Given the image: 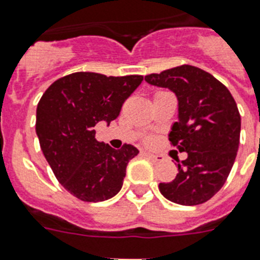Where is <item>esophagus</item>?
<instances>
[{
  "label": "esophagus",
  "instance_id": "1",
  "mask_svg": "<svg viewBox=\"0 0 260 260\" xmlns=\"http://www.w3.org/2000/svg\"><path fill=\"white\" fill-rule=\"evenodd\" d=\"M143 156H145V157H148V159L153 160V161H160V160L163 159L160 155H153V153H151V152H143Z\"/></svg>",
  "mask_w": 260,
  "mask_h": 260
}]
</instances>
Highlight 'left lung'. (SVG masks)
<instances>
[{"instance_id":"1","label":"left lung","mask_w":260,"mask_h":260,"mask_svg":"<svg viewBox=\"0 0 260 260\" xmlns=\"http://www.w3.org/2000/svg\"><path fill=\"white\" fill-rule=\"evenodd\" d=\"M145 81L178 97V121L168 137L188 155L178 164L174 180L160 183V192L181 206L204 203L223 187L239 148L240 115L233 94L208 72L192 65L152 73Z\"/></svg>"}]
</instances>
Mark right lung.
<instances>
[{
  "mask_svg": "<svg viewBox=\"0 0 260 260\" xmlns=\"http://www.w3.org/2000/svg\"><path fill=\"white\" fill-rule=\"evenodd\" d=\"M143 76L113 77L76 72L54 81L37 105L36 134L60 184L82 202H104L123 187L126 166L139 153L96 140L94 125H109Z\"/></svg>",
  "mask_w": 260,
  "mask_h": 260,
  "instance_id": "1",
  "label": "right lung"
}]
</instances>
